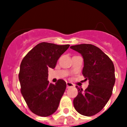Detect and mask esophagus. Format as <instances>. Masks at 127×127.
<instances>
[{
  "label": "esophagus",
  "instance_id": "obj_1",
  "mask_svg": "<svg viewBox=\"0 0 127 127\" xmlns=\"http://www.w3.org/2000/svg\"><path fill=\"white\" fill-rule=\"evenodd\" d=\"M71 87H74V85L72 83H70V82H66V88H69Z\"/></svg>",
  "mask_w": 127,
  "mask_h": 127
}]
</instances>
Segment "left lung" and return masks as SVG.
<instances>
[{"label":"left lung","mask_w":127,"mask_h":127,"mask_svg":"<svg viewBox=\"0 0 127 127\" xmlns=\"http://www.w3.org/2000/svg\"><path fill=\"white\" fill-rule=\"evenodd\" d=\"M84 59L82 74L89 80L85 90L76 87L78 93L74 107L80 114L93 116L99 113L111 96L115 82V67L111 59L96 46L80 44L70 47Z\"/></svg>","instance_id":"obj_1"}]
</instances>
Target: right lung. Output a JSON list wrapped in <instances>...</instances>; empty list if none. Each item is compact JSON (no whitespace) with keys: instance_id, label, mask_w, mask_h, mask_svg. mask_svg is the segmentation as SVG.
<instances>
[{"instance_id":"right-lung-1","label":"right lung","mask_w":127,"mask_h":127,"mask_svg":"<svg viewBox=\"0 0 127 127\" xmlns=\"http://www.w3.org/2000/svg\"><path fill=\"white\" fill-rule=\"evenodd\" d=\"M69 45L42 42L28 52L22 61L19 72L21 93L30 111L41 117L55 112L66 84L58 80L55 84L47 80L48 69L54 68Z\"/></svg>"}]
</instances>
